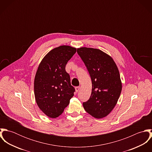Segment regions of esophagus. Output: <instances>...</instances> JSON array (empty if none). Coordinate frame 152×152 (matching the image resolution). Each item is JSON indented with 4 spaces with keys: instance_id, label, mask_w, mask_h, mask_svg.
<instances>
[{
    "instance_id": "34e87169",
    "label": "esophagus",
    "mask_w": 152,
    "mask_h": 152,
    "mask_svg": "<svg viewBox=\"0 0 152 152\" xmlns=\"http://www.w3.org/2000/svg\"><path fill=\"white\" fill-rule=\"evenodd\" d=\"M80 87H75V91H76L77 92H78L80 91Z\"/></svg>"
}]
</instances>
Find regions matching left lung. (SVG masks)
I'll return each instance as SVG.
<instances>
[{
	"label": "left lung",
	"instance_id": "obj_1",
	"mask_svg": "<svg viewBox=\"0 0 152 152\" xmlns=\"http://www.w3.org/2000/svg\"><path fill=\"white\" fill-rule=\"evenodd\" d=\"M77 53L92 81L91 95L83 102L84 108L95 118H104L114 108L121 93L118 68L112 57L99 49L81 47L77 49Z\"/></svg>",
	"mask_w": 152,
	"mask_h": 152
}]
</instances>
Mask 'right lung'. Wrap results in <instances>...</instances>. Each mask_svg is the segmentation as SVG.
Returning a JSON list of instances; mask_svg holds the SVG:
<instances>
[{
    "mask_svg": "<svg viewBox=\"0 0 152 152\" xmlns=\"http://www.w3.org/2000/svg\"><path fill=\"white\" fill-rule=\"evenodd\" d=\"M76 48L61 45L48 52L38 67L34 83L36 103L47 116H59L74 96L65 65L76 53Z\"/></svg>",
    "mask_w": 152,
    "mask_h": 152,
    "instance_id": "right-lung-1",
    "label": "right lung"
}]
</instances>
